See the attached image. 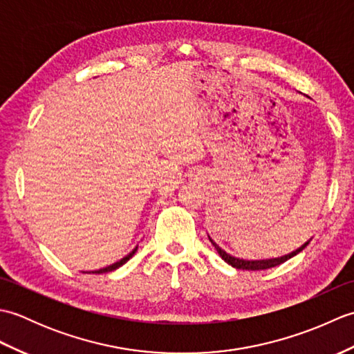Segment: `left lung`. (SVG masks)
I'll return each mask as SVG.
<instances>
[{
	"label": "left lung",
	"instance_id": "8db88e82",
	"mask_svg": "<svg viewBox=\"0 0 354 354\" xmlns=\"http://www.w3.org/2000/svg\"><path fill=\"white\" fill-rule=\"evenodd\" d=\"M209 242L213 243V246L216 248V251L219 252L221 257L228 263V265H231L232 268L236 269H246V270H263V269H269V268H275L278 265H281V263L288 261L289 259H292L293 255H297L298 252H301L304 248L309 245V242H306L301 248H298L297 251H293L288 255H283V257H278V259H268V260H243V259H237V257H232V255H230L227 251H223L222 248L217 245L214 240L208 236Z\"/></svg>",
	"mask_w": 354,
	"mask_h": 354
}]
</instances>
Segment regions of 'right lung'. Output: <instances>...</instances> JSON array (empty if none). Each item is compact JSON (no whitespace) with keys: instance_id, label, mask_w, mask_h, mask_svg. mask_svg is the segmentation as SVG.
I'll list each match as a JSON object with an SVG mask.
<instances>
[{"instance_id":"1","label":"right lung","mask_w":354,"mask_h":354,"mask_svg":"<svg viewBox=\"0 0 354 354\" xmlns=\"http://www.w3.org/2000/svg\"><path fill=\"white\" fill-rule=\"evenodd\" d=\"M137 250H138V246L137 248H135V250L132 251V252H129V254H127L126 255V257H123L122 260H120V261H115L114 263V265H109V266H106V268H103V269H99V270H94V272L93 274H103V272H111V270H114V269H117V268H120V266H123L124 265V263L127 261V260H129L131 257H132V255L135 254V252H137Z\"/></svg>"}]
</instances>
